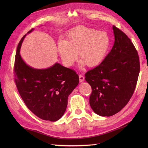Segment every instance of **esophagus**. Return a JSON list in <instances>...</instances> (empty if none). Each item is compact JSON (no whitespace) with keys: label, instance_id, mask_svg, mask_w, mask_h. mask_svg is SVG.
Masks as SVG:
<instances>
[{"label":"esophagus","instance_id":"obj_1","mask_svg":"<svg viewBox=\"0 0 148 148\" xmlns=\"http://www.w3.org/2000/svg\"><path fill=\"white\" fill-rule=\"evenodd\" d=\"M79 82H83L84 79V76L82 74H79Z\"/></svg>","mask_w":148,"mask_h":148}]
</instances>
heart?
Masks as SVG:
<instances>
[{
	"instance_id": "b5f03b06",
	"label": "heart",
	"mask_w": 148,
	"mask_h": 148,
	"mask_svg": "<svg viewBox=\"0 0 148 148\" xmlns=\"http://www.w3.org/2000/svg\"><path fill=\"white\" fill-rule=\"evenodd\" d=\"M111 44V39L106 31L79 26L71 29L65 41H60L57 51L65 66H72L78 59L81 65L89 68L99 66L104 60Z\"/></svg>"
}]
</instances>
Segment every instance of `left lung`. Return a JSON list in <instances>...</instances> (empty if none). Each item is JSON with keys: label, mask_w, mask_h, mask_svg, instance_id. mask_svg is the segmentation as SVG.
Listing matches in <instances>:
<instances>
[{"label": "left lung", "mask_w": 148, "mask_h": 148, "mask_svg": "<svg viewBox=\"0 0 148 148\" xmlns=\"http://www.w3.org/2000/svg\"><path fill=\"white\" fill-rule=\"evenodd\" d=\"M115 41L102 63L85 73L92 92L89 104L101 116L113 115L127 104L140 73V59L135 47L122 31L113 26Z\"/></svg>", "instance_id": "8db88e82"}]
</instances>
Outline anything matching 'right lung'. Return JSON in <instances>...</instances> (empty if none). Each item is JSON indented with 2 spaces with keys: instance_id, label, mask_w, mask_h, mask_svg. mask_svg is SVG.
<instances>
[{
  "instance_id": "add662e5",
  "label": "right lung",
  "mask_w": 148,
  "mask_h": 148,
  "mask_svg": "<svg viewBox=\"0 0 148 148\" xmlns=\"http://www.w3.org/2000/svg\"><path fill=\"white\" fill-rule=\"evenodd\" d=\"M25 36L18 45L15 56L13 73L17 89L34 114L55 122L65 112L68 97L78 85L79 77L75 70L58 63L47 69H35L26 65L20 54Z\"/></svg>"
}]
</instances>
